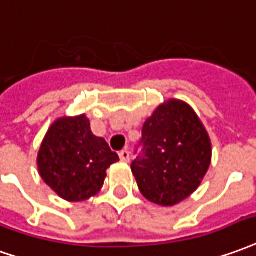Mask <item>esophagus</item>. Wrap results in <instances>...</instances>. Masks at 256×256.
Segmentation results:
<instances>
[{
    "label": "esophagus",
    "instance_id": "obj_1",
    "mask_svg": "<svg viewBox=\"0 0 256 256\" xmlns=\"http://www.w3.org/2000/svg\"><path fill=\"white\" fill-rule=\"evenodd\" d=\"M119 158H120V160L128 162V159H130V152H128V150H122V151L119 152Z\"/></svg>",
    "mask_w": 256,
    "mask_h": 256
}]
</instances>
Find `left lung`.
<instances>
[{"instance_id":"1","label":"left lung","mask_w":256,"mask_h":256,"mask_svg":"<svg viewBox=\"0 0 256 256\" xmlns=\"http://www.w3.org/2000/svg\"><path fill=\"white\" fill-rule=\"evenodd\" d=\"M136 154L132 172L141 194L172 206L198 188L210 165L212 148L190 105L170 100L146 120Z\"/></svg>"}]
</instances>
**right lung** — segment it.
Returning a JSON list of instances; mask_svg holds the SVG:
<instances>
[{"instance_id":"obj_1","label":"right lung","mask_w":256,"mask_h":256,"mask_svg":"<svg viewBox=\"0 0 256 256\" xmlns=\"http://www.w3.org/2000/svg\"><path fill=\"white\" fill-rule=\"evenodd\" d=\"M119 160L106 141L94 136L86 115L60 118L48 130L37 158L46 183L66 201H84L102 187L106 169Z\"/></svg>"}]
</instances>
